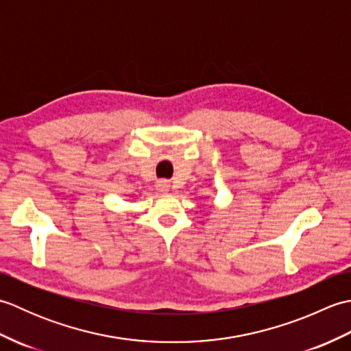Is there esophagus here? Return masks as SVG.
I'll list each match as a JSON object with an SVG mask.
<instances>
[{"label": "esophagus", "mask_w": 351, "mask_h": 351, "mask_svg": "<svg viewBox=\"0 0 351 351\" xmlns=\"http://www.w3.org/2000/svg\"><path fill=\"white\" fill-rule=\"evenodd\" d=\"M160 190L166 191V190H167V184H166V182H161V184H160Z\"/></svg>", "instance_id": "1"}]
</instances>
